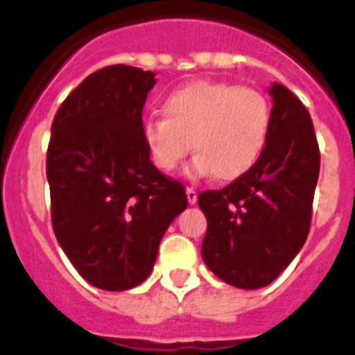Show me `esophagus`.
Listing matches in <instances>:
<instances>
[{
    "instance_id": "obj_1",
    "label": "esophagus",
    "mask_w": 355,
    "mask_h": 355,
    "mask_svg": "<svg viewBox=\"0 0 355 355\" xmlns=\"http://www.w3.org/2000/svg\"><path fill=\"white\" fill-rule=\"evenodd\" d=\"M186 197H188L189 205H196L197 202V191L193 188H186Z\"/></svg>"
}]
</instances>
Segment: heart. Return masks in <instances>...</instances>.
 Masks as SVG:
<instances>
[{
  "instance_id": "heart-1",
  "label": "heart",
  "mask_w": 355,
  "mask_h": 355,
  "mask_svg": "<svg viewBox=\"0 0 355 355\" xmlns=\"http://www.w3.org/2000/svg\"><path fill=\"white\" fill-rule=\"evenodd\" d=\"M272 105L253 87L197 80L164 100V117L143 123V139L154 166L175 171L193 148L191 175H212L232 182L251 171L266 148Z\"/></svg>"
}]
</instances>
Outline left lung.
<instances>
[{
    "label": "left lung",
    "mask_w": 355,
    "mask_h": 355,
    "mask_svg": "<svg viewBox=\"0 0 355 355\" xmlns=\"http://www.w3.org/2000/svg\"><path fill=\"white\" fill-rule=\"evenodd\" d=\"M270 94L272 128L259 162L197 199L207 216L202 261L220 279L248 291L270 285L304 248L320 173L307 107L281 83Z\"/></svg>",
    "instance_id": "1"
}]
</instances>
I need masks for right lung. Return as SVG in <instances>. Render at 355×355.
<instances>
[{"label": "right lung", "mask_w": 355, "mask_h": 355, "mask_svg": "<svg viewBox=\"0 0 355 355\" xmlns=\"http://www.w3.org/2000/svg\"><path fill=\"white\" fill-rule=\"evenodd\" d=\"M154 72L96 70L64 98L46 154L51 225L80 275L102 291H128L153 272L159 242L188 197L154 167L141 112Z\"/></svg>", "instance_id": "obj_1"}]
</instances>
